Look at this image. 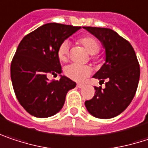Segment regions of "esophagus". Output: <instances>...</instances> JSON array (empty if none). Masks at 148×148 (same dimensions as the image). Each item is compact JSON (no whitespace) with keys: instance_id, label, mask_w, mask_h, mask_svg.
<instances>
[{"instance_id":"obj_1","label":"esophagus","mask_w":148,"mask_h":148,"mask_svg":"<svg viewBox=\"0 0 148 148\" xmlns=\"http://www.w3.org/2000/svg\"><path fill=\"white\" fill-rule=\"evenodd\" d=\"M77 87H78V88H82V87H83V85H82V84H77Z\"/></svg>"}]
</instances>
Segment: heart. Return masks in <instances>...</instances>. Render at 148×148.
<instances>
[{
  "label": "heart",
  "mask_w": 148,
  "mask_h": 148,
  "mask_svg": "<svg viewBox=\"0 0 148 148\" xmlns=\"http://www.w3.org/2000/svg\"><path fill=\"white\" fill-rule=\"evenodd\" d=\"M79 42L92 55L93 60L97 59V53L101 49L99 41L93 36H85L79 40ZM58 57L62 62H66L69 58V42L64 40L61 43L58 50ZM91 68L88 65L71 63L64 68V74L69 79L75 81H82L91 74Z\"/></svg>",
  "instance_id": "obj_1"
}]
</instances>
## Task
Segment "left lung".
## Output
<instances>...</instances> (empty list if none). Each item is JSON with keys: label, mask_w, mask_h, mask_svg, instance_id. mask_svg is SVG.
<instances>
[{"label": "left lung", "mask_w": 148, "mask_h": 148, "mask_svg": "<svg viewBox=\"0 0 148 148\" xmlns=\"http://www.w3.org/2000/svg\"><path fill=\"white\" fill-rule=\"evenodd\" d=\"M98 38L106 50V62L93 76L105 88L95 86V95L86 101L88 112L98 119H111L126 109L133 100L140 79V65L130 43L111 29L84 27Z\"/></svg>", "instance_id": "obj_1"}]
</instances>
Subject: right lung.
Returning a JSON list of instances; mask_svg holds the SVG:
<instances>
[{
	"mask_svg": "<svg viewBox=\"0 0 148 148\" xmlns=\"http://www.w3.org/2000/svg\"><path fill=\"white\" fill-rule=\"evenodd\" d=\"M80 27L46 23L20 41L11 63V79L21 106L37 118L51 117L62 108L67 92L76 86L70 79L49 80L47 75L62 73L58 50L62 41Z\"/></svg>",
	"mask_w": 148,
	"mask_h": 148,
	"instance_id": "1",
	"label": "right lung"
}]
</instances>
